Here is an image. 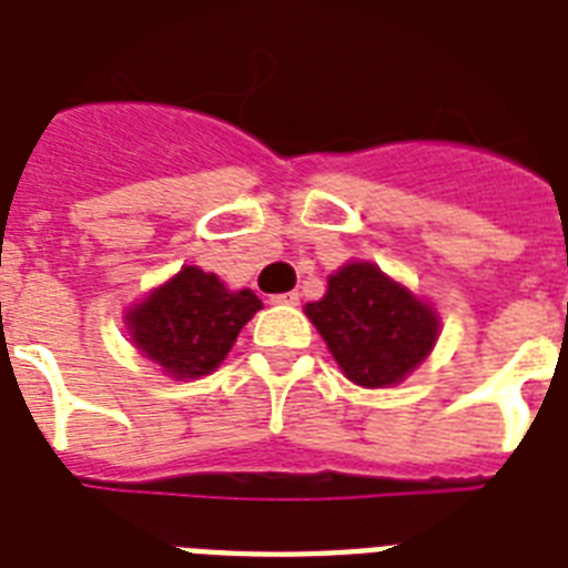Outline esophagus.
<instances>
[{
  "label": "esophagus",
  "mask_w": 568,
  "mask_h": 568,
  "mask_svg": "<svg viewBox=\"0 0 568 568\" xmlns=\"http://www.w3.org/2000/svg\"><path fill=\"white\" fill-rule=\"evenodd\" d=\"M271 301H274V303H285V306H297V303H301V294H297V292L274 294V297H271Z\"/></svg>",
  "instance_id": "34e87169"
}]
</instances>
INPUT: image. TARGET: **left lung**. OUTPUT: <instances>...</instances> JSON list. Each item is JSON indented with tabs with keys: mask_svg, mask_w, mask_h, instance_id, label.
Returning <instances> with one entry per match:
<instances>
[{
	"mask_svg": "<svg viewBox=\"0 0 568 568\" xmlns=\"http://www.w3.org/2000/svg\"><path fill=\"white\" fill-rule=\"evenodd\" d=\"M306 315L356 386H395L424 363L439 336V321L404 285L372 262H351L329 276L327 294L306 303Z\"/></svg>",
	"mask_w": 568,
	"mask_h": 568,
	"instance_id": "left-lung-1",
	"label": "left lung"
}]
</instances>
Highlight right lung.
Masks as SVG:
<instances>
[{
  "label": "right lung",
  "instance_id": "add662e5",
  "mask_svg": "<svg viewBox=\"0 0 568 568\" xmlns=\"http://www.w3.org/2000/svg\"><path fill=\"white\" fill-rule=\"evenodd\" d=\"M258 310L262 301L250 288L226 292L217 276L189 265L129 312L126 324L132 342L171 377H203Z\"/></svg>",
  "mask_w": 568,
  "mask_h": 568
}]
</instances>
